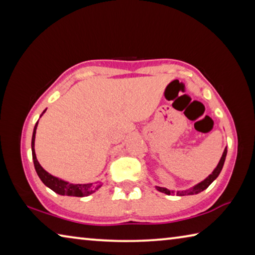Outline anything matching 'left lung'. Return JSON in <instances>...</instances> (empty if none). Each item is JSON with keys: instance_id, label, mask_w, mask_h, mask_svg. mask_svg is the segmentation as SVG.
<instances>
[{"instance_id": "obj_1", "label": "left lung", "mask_w": 255, "mask_h": 255, "mask_svg": "<svg viewBox=\"0 0 255 255\" xmlns=\"http://www.w3.org/2000/svg\"><path fill=\"white\" fill-rule=\"evenodd\" d=\"M226 155H227V147H225L223 152V155L221 159H219V162L217 164V166L215 167L214 171L211 172V174H209L208 176L205 180H202L201 182L197 183L193 185V187L189 188V189H185V190H178V191H174V190H169L166 188H163V187H157V185H155V188H156L157 191L159 192H163L165 193V195H174L176 193V196H190V195H197V193H199L201 191H204L205 189H207L209 187V185L214 182V181L217 179V176L221 173V171L224 166V163H225V159H226Z\"/></svg>"}]
</instances>
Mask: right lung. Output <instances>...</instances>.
Listing matches in <instances>:
<instances>
[{"label": "right lung", "instance_id": "1", "mask_svg": "<svg viewBox=\"0 0 255 255\" xmlns=\"http://www.w3.org/2000/svg\"><path fill=\"white\" fill-rule=\"evenodd\" d=\"M47 109L44 110V112L40 115V117L45 114ZM38 122L36 126L33 128L32 132V139H31V150H32V159L34 164V169L38 176H39L40 180L42 181L46 187L53 190L54 192L58 193L60 196H71V197H86L92 195L93 192H96L99 188H101V184L98 182L96 183H70L65 180H62L57 178V176H54L47 172L44 167L40 165V163L38 162L36 152H34V139H36V130H37Z\"/></svg>", "mask_w": 255, "mask_h": 255}]
</instances>
